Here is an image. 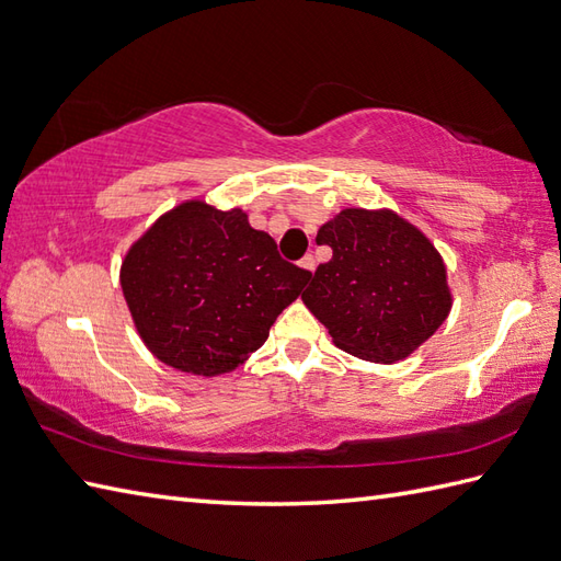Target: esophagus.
Segmentation results:
<instances>
[{"instance_id":"34e87169","label":"esophagus","mask_w":561,"mask_h":561,"mask_svg":"<svg viewBox=\"0 0 561 561\" xmlns=\"http://www.w3.org/2000/svg\"><path fill=\"white\" fill-rule=\"evenodd\" d=\"M298 265H301L306 272H316V265H318V263H316V257H312V255H306Z\"/></svg>"}]
</instances>
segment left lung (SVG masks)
Wrapping results in <instances>:
<instances>
[{"instance_id": "obj_1", "label": "left lung", "mask_w": 561, "mask_h": 561, "mask_svg": "<svg viewBox=\"0 0 561 561\" xmlns=\"http://www.w3.org/2000/svg\"><path fill=\"white\" fill-rule=\"evenodd\" d=\"M332 257L308 277L301 301L334 346L370 363H397L447 320V265L425 233L389 207H344L318 229Z\"/></svg>"}]
</instances>
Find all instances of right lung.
<instances>
[{"label": "right lung", "instance_id": "1", "mask_svg": "<svg viewBox=\"0 0 561 561\" xmlns=\"http://www.w3.org/2000/svg\"><path fill=\"white\" fill-rule=\"evenodd\" d=\"M310 272L279 257L277 243L241 207L188 198L128 245L119 267L136 332L164 366L217 377L265 344Z\"/></svg>", "mask_w": 561, "mask_h": 561}]
</instances>
